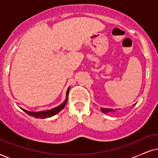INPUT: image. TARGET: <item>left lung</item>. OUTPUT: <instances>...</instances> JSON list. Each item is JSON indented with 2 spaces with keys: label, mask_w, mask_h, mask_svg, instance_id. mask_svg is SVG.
<instances>
[{
  "label": "left lung",
  "mask_w": 158,
  "mask_h": 158,
  "mask_svg": "<svg viewBox=\"0 0 158 158\" xmlns=\"http://www.w3.org/2000/svg\"><path fill=\"white\" fill-rule=\"evenodd\" d=\"M101 111H102V113H108V112H113L114 110H113V109H108V108H101Z\"/></svg>",
  "instance_id": "8db88e82"
}]
</instances>
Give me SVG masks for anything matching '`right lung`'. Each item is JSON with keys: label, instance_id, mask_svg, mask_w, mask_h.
Wrapping results in <instances>:
<instances>
[{"label": "right lung", "instance_id": "1", "mask_svg": "<svg viewBox=\"0 0 158 158\" xmlns=\"http://www.w3.org/2000/svg\"><path fill=\"white\" fill-rule=\"evenodd\" d=\"M69 89H70V87L68 88L66 91V100L62 104H60V106H58L56 108L50 109L49 110H45V111H41V112H30V111L26 110L22 108L23 111H24L25 113H27L29 115H31V116H33L36 118H50L51 116H53L54 115L57 114L58 113H59L60 110H62L63 108H64L65 106H66L67 103V101H68V96H69Z\"/></svg>", "mask_w": 158, "mask_h": 158}]
</instances>
